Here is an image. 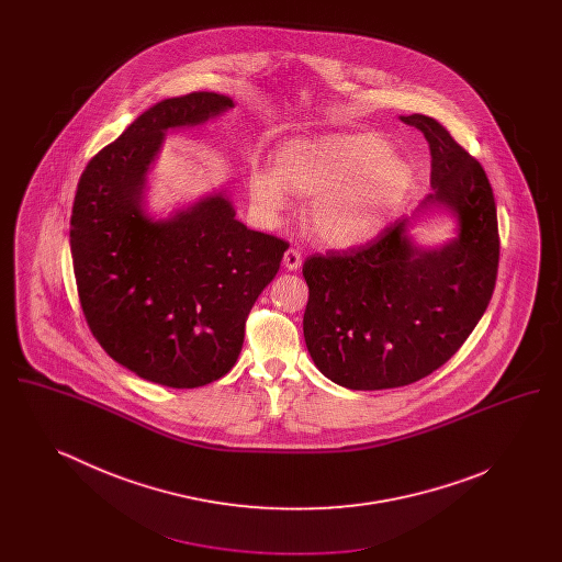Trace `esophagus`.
Segmentation results:
<instances>
[{
	"mask_svg": "<svg viewBox=\"0 0 562 562\" xmlns=\"http://www.w3.org/2000/svg\"><path fill=\"white\" fill-rule=\"evenodd\" d=\"M301 261H303V257H301V252L296 248H289L284 252V268L289 269V271L301 268Z\"/></svg>",
	"mask_w": 562,
	"mask_h": 562,
	"instance_id": "1",
	"label": "esophagus"
}]
</instances>
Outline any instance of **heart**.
Segmentation results:
<instances>
[{
  "label": "heart",
  "mask_w": 562,
  "mask_h": 562,
  "mask_svg": "<svg viewBox=\"0 0 562 562\" xmlns=\"http://www.w3.org/2000/svg\"><path fill=\"white\" fill-rule=\"evenodd\" d=\"M374 134H328L289 143L278 170L255 168L248 191L255 209L278 218L289 206L286 189L314 198L307 229L335 248H353L376 238L411 188L413 170L390 156Z\"/></svg>",
  "instance_id": "heart-1"
}]
</instances>
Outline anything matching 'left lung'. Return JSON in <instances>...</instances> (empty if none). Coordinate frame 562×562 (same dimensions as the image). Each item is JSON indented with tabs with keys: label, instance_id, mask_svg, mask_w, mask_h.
I'll use <instances>...</instances> for the list:
<instances>
[{
	"label": "left lung",
	"instance_id": "1",
	"mask_svg": "<svg viewBox=\"0 0 562 562\" xmlns=\"http://www.w3.org/2000/svg\"><path fill=\"white\" fill-rule=\"evenodd\" d=\"M401 120L429 145L434 191L422 209L451 211L459 229L449 244L422 248L408 236L411 218H401L364 246L305 259V346L321 373L349 390L402 387L440 369L481 321L497 280V209L481 161L434 117Z\"/></svg>",
	"mask_w": 562,
	"mask_h": 562
}]
</instances>
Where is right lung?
Returning a JSON list of instances; mask_svg holds the SVG:
<instances>
[{"label":"right lung","instance_id":"right-lung-1","mask_svg":"<svg viewBox=\"0 0 562 562\" xmlns=\"http://www.w3.org/2000/svg\"><path fill=\"white\" fill-rule=\"evenodd\" d=\"M232 108L216 92L156 103L88 161L74 200L69 241L86 322L117 364L166 387L232 371L246 318L289 248L248 229L223 193L168 221L143 211L166 133Z\"/></svg>","mask_w":562,"mask_h":562}]
</instances>
